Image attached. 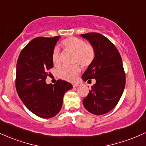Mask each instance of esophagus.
Returning a JSON list of instances; mask_svg holds the SVG:
<instances>
[{
	"label": "esophagus",
	"mask_w": 146,
	"mask_h": 146,
	"mask_svg": "<svg viewBox=\"0 0 146 146\" xmlns=\"http://www.w3.org/2000/svg\"><path fill=\"white\" fill-rule=\"evenodd\" d=\"M80 85H81V83H75L73 84V87H78L79 86H80Z\"/></svg>",
	"instance_id": "34e87169"
}]
</instances>
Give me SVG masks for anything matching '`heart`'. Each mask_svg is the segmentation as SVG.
Wrapping results in <instances>:
<instances>
[{"instance_id": "heart-1", "label": "heart", "mask_w": 146, "mask_h": 146, "mask_svg": "<svg viewBox=\"0 0 146 146\" xmlns=\"http://www.w3.org/2000/svg\"><path fill=\"white\" fill-rule=\"evenodd\" d=\"M62 44L66 50L75 53V62H80L84 66H88L92 64L95 57V48L90 44H86L80 38L71 37L62 42ZM52 61L54 65H58L60 62V52L58 47L53 48L52 52ZM81 72L80 64L72 66H63L58 70V75L60 78L67 81L73 82L77 78Z\"/></svg>"}]
</instances>
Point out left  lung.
Masks as SVG:
<instances>
[{"label":"left lung","mask_w":146,"mask_h":146,"mask_svg":"<svg viewBox=\"0 0 146 146\" xmlns=\"http://www.w3.org/2000/svg\"><path fill=\"white\" fill-rule=\"evenodd\" d=\"M95 48L93 62L83 73L84 82L95 79L89 93L83 100L90 113L101 115L113 109L121 98L125 85L122 60L117 48L109 40L98 33L81 34Z\"/></svg>","instance_id":"8db88e82"}]
</instances>
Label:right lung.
<instances>
[{
  "label": "right lung",
  "mask_w": 146,
  "mask_h": 146,
  "mask_svg": "<svg viewBox=\"0 0 146 146\" xmlns=\"http://www.w3.org/2000/svg\"><path fill=\"white\" fill-rule=\"evenodd\" d=\"M60 37L34 38L22 50L16 64L18 96L31 113L42 118L56 116L65 93L73 88L64 80H58L53 85L45 82L48 71L53 67L52 52Z\"/></svg>",
  "instance_id": "add662e5"
}]
</instances>
